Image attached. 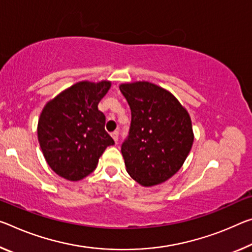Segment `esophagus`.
I'll return each mask as SVG.
<instances>
[{
	"label": "esophagus",
	"mask_w": 252,
	"mask_h": 252,
	"mask_svg": "<svg viewBox=\"0 0 252 252\" xmlns=\"http://www.w3.org/2000/svg\"><path fill=\"white\" fill-rule=\"evenodd\" d=\"M111 137L113 138V140L115 141V143H118V140H119V132H118V131H114V132H112Z\"/></svg>",
	"instance_id": "1"
}]
</instances>
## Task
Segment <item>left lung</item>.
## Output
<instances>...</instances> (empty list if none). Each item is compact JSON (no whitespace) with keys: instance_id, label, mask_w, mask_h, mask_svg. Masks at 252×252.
<instances>
[{"instance_id":"left-lung-1","label":"left lung","mask_w":252,"mask_h":252,"mask_svg":"<svg viewBox=\"0 0 252 252\" xmlns=\"http://www.w3.org/2000/svg\"><path fill=\"white\" fill-rule=\"evenodd\" d=\"M131 110L122 143L127 174L142 186L166 182L181 169L193 146L189 114L168 91L148 82L122 84Z\"/></svg>"}]
</instances>
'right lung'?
<instances>
[{"label":"right lung","instance_id":"right-lung-1","mask_svg":"<svg viewBox=\"0 0 252 252\" xmlns=\"http://www.w3.org/2000/svg\"><path fill=\"white\" fill-rule=\"evenodd\" d=\"M111 83L79 82L43 107L38 140L50 168L68 181H81L96 168L114 140L106 132L105 115L97 105Z\"/></svg>","mask_w":252,"mask_h":252}]
</instances>
